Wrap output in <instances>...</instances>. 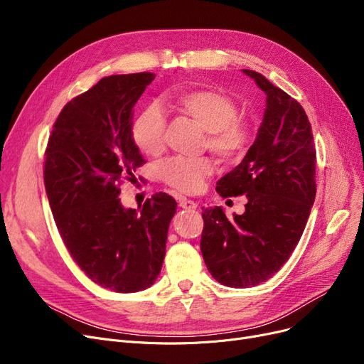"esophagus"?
<instances>
[{
	"label": "esophagus",
	"mask_w": 364,
	"mask_h": 364,
	"mask_svg": "<svg viewBox=\"0 0 364 364\" xmlns=\"http://www.w3.org/2000/svg\"><path fill=\"white\" fill-rule=\"evenodd\" d=\"M178 205L184 209H196L198 208V203L195 200H190V199H186V198H180Z\"/></svg>",
	"instance_id": "1"
}]
</instances>
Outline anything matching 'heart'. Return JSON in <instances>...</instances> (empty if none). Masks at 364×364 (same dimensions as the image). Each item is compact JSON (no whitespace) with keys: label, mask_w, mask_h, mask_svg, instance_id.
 <instances>
[{"label":"heart","mask_w":364,"mask_h":364,"mask_svg":"<svg viewBox=\"0 0 364 364\" xmlns=\"http://www.w3.org/2000/svg\"><path fill=\"white\" fill-rule=\"evenodd\" d=\"M172 106L206 131L205 146L224 162L239 161L252 141L251 125L239 118L236 102L218 90L192 88L172 95ZM165 118L150 106L141 110L131 125L136 146L149 156L165 150ZM214 171L213 161L203 158L172 156L159 165L161 180L180 193H196Z\"/></svg>","instance_id":"b5f03b06"}]
</instances>
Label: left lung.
Segmentation results:
<instances>
[{"instance_id": "1", "label": "left lung", "mask_w": 364, "mask_h": 364, "mask_svg": "<svg viewBox=\"0 0 364 364\" xmlns=\"http://www.w3.org/2000/svg\"><path fill=\"white\" fill-rule=\"evenodd\" d=\"M267 95L264 119L243 161L217 183L223 198L246 195L245 213L202 208L200 251L211 276L230 288L270 279L289 259L316 198V147L302 106L258 72L243 69Z\"/></svg>"}]
</instances>
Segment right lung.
<instances>
[{"label": "right lung", "mask_w": 364, "mask_h": 364, "mask_svg": "<svg viewBox=\"0 0 364 364\" xmlns=\"http://www.w3.org/2000/svg\"><path fill=\"white\" fill-rule=\"evenodd\" d=\"M155 80L112 75L76 95L57 117L44 155L51 213L72 259L88 279L119 294L155 283L177 202L166 193L140 213L121 205V184L146 164L131 136L132 107Z\"/></svg>", "instance_id": "obj_1"}]
</instances>
